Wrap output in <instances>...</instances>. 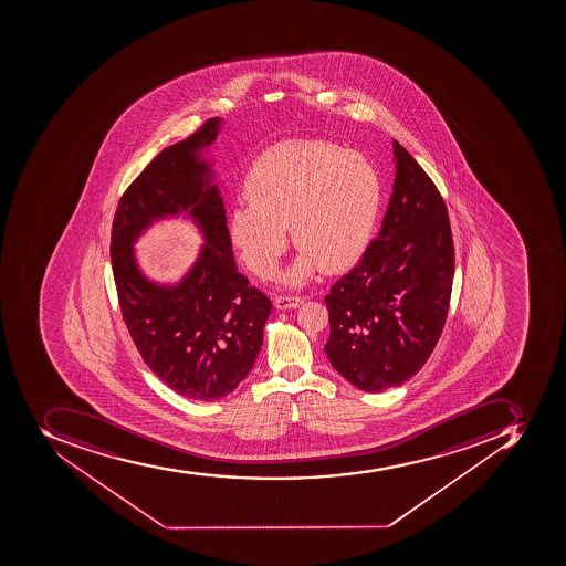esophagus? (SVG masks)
Instances as JSON below:
<instances>
[{
    "mask_svg": "<svg viewBox=\"0 0 566 566\" xmlns=\"http://www.w3.org/2000/svg\"><path fill=\"white\" fill-rule=\"evenodd\" d=\"M303 297H297V295H276L274 304H276L277 310H292L297 308L300 304H303Z\"/></svg>",
    "mask_w": 566,
    "mask_h": 566,
    "instance_id": "1",
    "label": "esophagus"
}]
</instances>
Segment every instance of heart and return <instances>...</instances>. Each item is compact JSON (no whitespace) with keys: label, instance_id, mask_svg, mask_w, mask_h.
Masks as SVG:
<instances>
[{"label":"heart","instance_id":"1","mask_svg":"<svg viewBox=\"0 0 566 566\" xmlns=\"http://www.w3.org/2000/svg\"><path fill=\"white\" fill-rule=\"evenodd\" d=\"M248 207L230 213V237L245 265L271 276L286 248L285 228L303 251L289 272L300 283L317 265L340 272L367 248L381 210L376 167L327 140H285L266 149L245 175Z\"/></svg>","mask_w":566,"mask_h":566}]
</instances>
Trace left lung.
<instances>
[{
  "instance_id": "obj_1",
  "label": "left lung",
  "mask_w": 566,
  "mask_h": 566,
  "mask_svg": "<svg viewBox=\"0 0 566 566\" xmlns=\"http://www.w3.org/2000/svg\"><path fill=\"white\" fill-rule=\"evenodd\" d=\"M396 181L381 231L324 297L327 358L359 390L408 381L440 340L451 303L454 242L446 201L394 140Z\"/></svg>"
}]
</instances>
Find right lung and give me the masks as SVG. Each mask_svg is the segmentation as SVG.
<instances>
[{"label":"right lung","mask_w":566,"mask_h":566,"mask_svg":"<svg viewBox=\"0 0 566 566\" xmlns=\"http://www.w3.org/2000/svg\"><path fill=\"white\" fill-rule=\"evenodd\" d=\"M221 119L166 147L120 196L111 256L123 321L144 364L190 400L222 399L253 368L272 303L234 265L224 202L210 185L199 149L216 140ZM189 212L208 244L178 287L153 286L137 271L130 244L155 218Z\"/></svg>","instance_id":"right-lung-1"}]
</instances>
